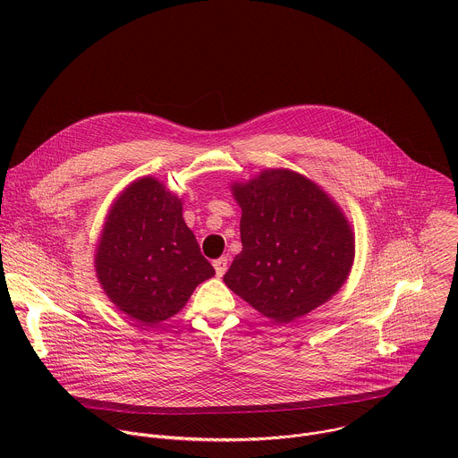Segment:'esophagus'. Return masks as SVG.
I'll use <instances>...</instances> for the list:
<instances>
[{"instance_id": "34e87169", "label": "esophagus", "mask_w": 458, "mask_h": 458, "mask_svg": "<svg viewBox=\"0 0 458 458\" xmlns=\"http://www.w3.org/2000/svg\"><path fill=\"white\" fill-rule=\"evenodd\" d=\"M214 268H216L217 277H223L225 272H226V268H228V259H226V257L216 259V260H214Z\"/></svg>"}]
</instances>
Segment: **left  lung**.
<instances>
[{
  "instance_id": "1",
  "label": "left lung",
  "mask_w": 458,
  "mask_h": 458,
  "mask_svg": "<svg viewBox=\"0 0 458 458\" xmlns=\"http://www.w3.org/2000/svg\"><path fill=\"white\" fill-rule=\"evenodd\" d=\"M241 242L226 286L265 317L292 322L328 301L346 281L353 233L317 184L290 170H265L233 184Z\"/></svg>"
}]
</instances>
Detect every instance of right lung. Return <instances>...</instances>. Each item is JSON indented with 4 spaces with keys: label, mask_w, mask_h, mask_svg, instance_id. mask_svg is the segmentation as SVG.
<instances>
[{
    "label": "right lung",
    "mask_w": 458,
    "mask_h": 458,
    "mask_svg": "<svg viewBox=\"0 0 458 458\" xmlns=\"http://www.w3.org/2000/svg\"><path fill=\"white\" fill-rule=\"evenodd\" d=\"M98 279L126 315L152 326L175 315L216 276L182 219L181 201L143 177L115 199L96 255Z\"/></svg>",
    "instance_id": "add662e5"
}]
</instances>
